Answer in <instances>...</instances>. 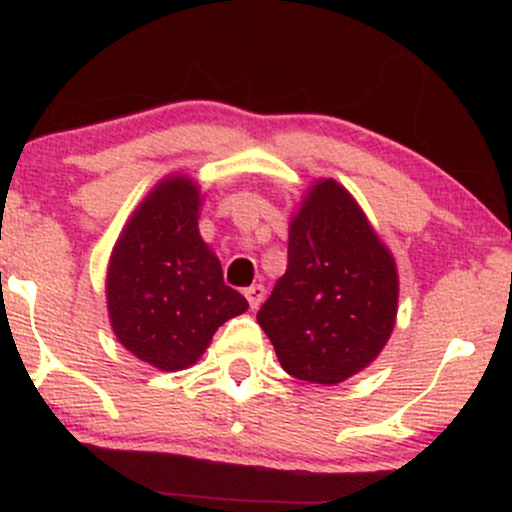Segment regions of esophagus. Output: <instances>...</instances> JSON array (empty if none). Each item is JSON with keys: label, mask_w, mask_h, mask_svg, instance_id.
I'll use <instances>...</instances> for the list:
<instances>
[{"label": "esophagus", "mask_w": 512, "mask_h": 512, "mask_svg": "<svg viewBox=\"0 0 512 512\" xmlns=\"http://www.w3.org/2000/svg\"><path fill=\"white\" fill-rule=\"evenodd\" d=\"M264 286H260V284H252L250 289H245V298H248V303H250V308L252 310H257L262 305V301H264Z\"/></svg>", "instance_id": "1"}]
</instances>
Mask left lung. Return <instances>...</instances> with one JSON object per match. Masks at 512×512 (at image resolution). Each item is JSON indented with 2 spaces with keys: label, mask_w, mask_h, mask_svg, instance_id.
<instances>
[{
  "label": "left lung",
  "mask_w": 512,
  "mask_h": 512,
  "mask_svg": "<svg viewBox=\"0 0 512 512\" xmlns=\"http://www.w3.org/2000/svg\"><path fill=\"white\" fill-rule=\"evenodd\" d=\"M397 269L354 197L320 180L289 231V264L257 322L281 368L337 385L383 351L397 317Z\"/></svg>",
  "instance_id": "left-lung-1"
}]
</instances>
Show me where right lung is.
I'll return each instance as SVG.
<instances>
[{"label": "right lung", "mask_w": 512, "mask_h": 512, "mask_svg": "<svg viewBox=\"0 0 512 512\" xmlns=\"http://www.w3.org/2000/svg\"><path fill=\"white\" fill-rule=\"evenodd\" d=\"M199 190L185 175L158 182L115 243L108 310L120 344L161 370L192 366L248 301L223 284L197 228Z\"/></svg>", "instance_id": "add662e5"}]
</instances>
